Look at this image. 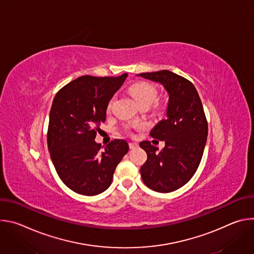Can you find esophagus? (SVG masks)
Here are the masks:
<instances>
[{
	"label": "esophagus",
	"mask_w": 254,
	"mask_h": 254,
	"mask_svg": "<svg viewBox=\"0 0 254 254\" xmlns=\"http://www.w3.org/2000/svg\"><path fill=\"white\" fill-rule=\"evenodd\" d=\"M128 146H129V149H135V148L138 147V143H136V142H129Z\"/></svg>",
	"instance_id": "34e87169"
}]
</instances>
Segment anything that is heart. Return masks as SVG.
<instances>
[{
  "label": "heart",
  "instance_id": "heart-1",
  "mask_svg": "<svg viewBox=\"0 0 254 254\" xmlns=\"http://www.w3.org/2000/svg\"><path fill=\"white\" fill-rule=\"evenodd\" d=\"M130 93L132 94V96L136 99V101L138 102L139 105L144 104V103H148V104H152L154 102V100L157 97V90L156 88L147 83V82H138L133 84L130 88H129ZM114 99L115 97H113L110 102L107 104V108L106 111L107 112H111L112 111V107H113V103H114ZM143 125L140 123H132L129 124L126 127V129L130 132L132 129L134 128H140L142 127Z\"/></svg>",
  "mask_w": 254,
  "mask_h": 254
}]
</instances>
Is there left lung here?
Listing matches in <instances>:
<instances>
[{
	"instance_id": "1",
	"label": "left lung",
	"mask_w": 254,
	"mask_h": 254,
	"mask_svg": "<svg viewBox=\"0 0 254 254\" xmlns=\"http://www.w3.org/2000/svg\"><path fill=\"white\" fill-rule=\"evenodd\" d=\"M138 75L160 82L169 94L167 118L150 133L154 138L165 140V148L158 152L150 140L139 143L148 155L140 167L143 183L156 192L169 193L184 186L196 173L207 140L208 123L191 81L169 70Z\"/></svg>"
}]
</instances>
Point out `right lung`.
Masks as SVG:
<instances>
[{
	"label": "right lung",
	"instance_id": "right-lung-1",
	"mask_svg": "<svg viewBox=\"0 0 254 254\" xmlns=\"http://www.w3.org/2000/svg\"><path fill=\"white\" fill-rule=\"evenodd\" d=\"M127 77L84 75L63 86L55 95L49 116L47 144L62 182L75 193L93 196L111 186L114 173L128 152L125 139L104 147L95 142L105 122L107 104Z\"/></svg>",
	"mask_w": 254,
	"mask_h": 254
}]
</instances>
